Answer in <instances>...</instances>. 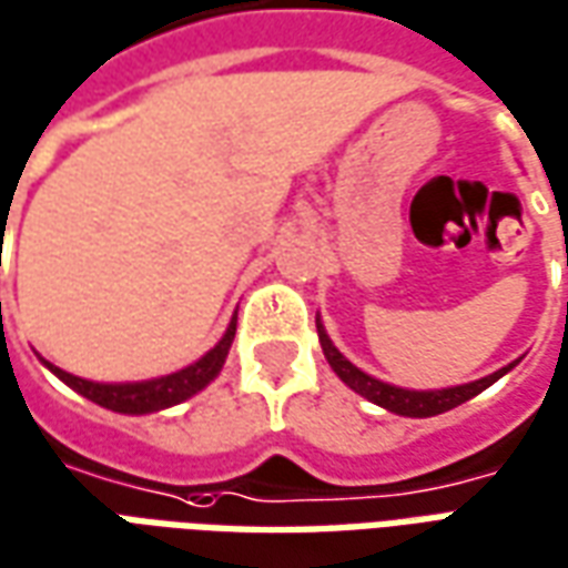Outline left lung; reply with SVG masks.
<instances>
[{
  "label": "left lung",
  "instance_id": "1",
  "mask_svg": "<svg viewBox=\"0 0 568 568\" xmlns=\"http://www.w3.org/2000/svg\"><path fill=\"white\" fill-rule=\"evenodd\" d=\"M316 332H320L322 353L328 358V365L334 368V374H337L353 393L365 395L368 402L386 407V410H393L398 417H438L444 410H453V407L465 405L468 398L480 395L487 386H493V383L499 381V377H505V374L517 365V362H511V365H505V368H499L496 374H489V377L463 383V386H450V389H426V393H423V389H402V386L383 383L377 381V377L365 374V371H358L356 365L332 344V337L325 334L320 320H316Z\"/></svg>",
  "mask_w": 568,
  "mask_h": 568
}]
</instances>
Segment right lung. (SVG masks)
I'll use <instances>...</instances> for the list:
<instances>
[{
	"instance_id": "right-lung-1",
	"label": "right lung",
	"mask_w": 568,
	"mask_h": 568,
	"mask_svg": "<svg viewBox=\"0 0 568 568\" xmlns=\"http://www.w3.org/2000/svg\"><path fill=\"white\" fill-rule=\"evenodd\" d=\"M234 334L236 316L227 325V332L222 334V341L212 346L206 356H200L194 365L175 371V374H166V377H154V381L142 383H93L81 381L75 374H67V371L57 368L51 362H44V365L54 371L69 389H75L84 398H91L93 405L109 407L115 414H154V410L179 405V402H185L191 395H197L200 389H206L219 377L224 358H227V349L234 344Z\"/></svg>"
}]
</instances>
